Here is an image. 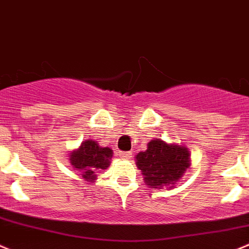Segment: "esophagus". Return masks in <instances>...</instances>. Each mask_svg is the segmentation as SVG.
<instances>
[{"label": "esophagus", "instance_id": "1", "mask_svg": "<svg viewBox=\"0 0 249 249\" xmlns=\"http://www.w3.org/2000/svg\"><path fill=\"white\" fill-rule=\"evenodd\" d=\"M118 155H120V158H122V159H131L132 158L131 151H120V153H118Z\"/></svg>", "mask_w": 249, "mask_h": 249}]
</instances>
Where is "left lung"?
Returning a JSON list of instances; mask_svg holds the SVG:
<instances>
[{
	"label": "left lung",
	"instance_id": "left-lung-1",
	"mask_svg": "<svg viewBox=\"0 0 249 249\" xmlns=\"http://www.w3.org/2000/svg\"><path fill=\"white\" fill-rule=\"evenodd\" d=\"M136 164L150 188H174L191 166V154L186 145L155 138L149 142L146 150L137 154Z\"/></svg>",
	"mask_w": 249,
	"mask_h": 249
}]
</instances>
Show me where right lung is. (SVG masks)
Wrapping results in <instances>:
<instances>
[{
	"instance_id": "right-lung-1",
	"label": "right lung",
	"mask_w": 249,
	"mask_h": 249,
	"mask_svg": "<svg viewBox=\"0 0 249 249\" xmlns=\"http://www.w3.org/2000/svg\"><path fill=\"white\" fill-rule=\"evenodd\" d=\"M113 151L108 146H100L98 142L87 139L68 155L71 165L77 170L82 178L94 182L99 172L106 170L111 164Z\"/></svg>"
}]
</instances>
